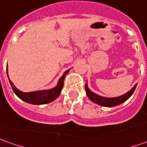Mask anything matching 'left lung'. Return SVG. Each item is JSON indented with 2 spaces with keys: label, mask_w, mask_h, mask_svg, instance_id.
<instances>
[{
  "label": "left lung",
  "mask_w": 147,
  "mask_h": 147,
  "mask_svg": "<svg viewBox=\"0 0 147 147\" xmlns=\"http://www.w3.org/2000/svg\"><path fill=\"white\" fill-rule=\"evenodd\" d=\"M136 87H137V84L133 87V89L129 90L128 93H126L124 95H121L119 97H116V98H104V97L94 94L89 89L87 83L85 84V91H86L88 98L92 102H94V103L98 104V105L102 106V107H115V106H118L119 104L123 103L126 100H128L132 96V94H134Z\"/></svg>",
  "instance_id": "left-lung-1"
}]
</instances>
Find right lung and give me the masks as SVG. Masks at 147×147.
<instances>
[{
	"mask_svg": "<svg viewBox=\"0 0 147 147\" xmlns=\"http://www.w3.org/2000/svg\"><path fill=\"white\" fill-rule=\"evenodd\" d=\"M68 72L69 70L66 71L63 75L61 76V78L59 79L57 86L54 87L53 89H48V90H40V91H34V92H29V93H23L22 91L18 90L13 85L12 81L9 80V83H10V85L13 89L14 94L24 102H28V103L34 104V105L47 104L53 102V100H55L59 96V94L63 89V87L64 78ZM8 77H9V76H8Z\"/></svg>",
	"mask_w": 147,
	"mask_h": 147,
	"instance_id": "add662e5",
	"label": "right lung"
}]
</instances>
